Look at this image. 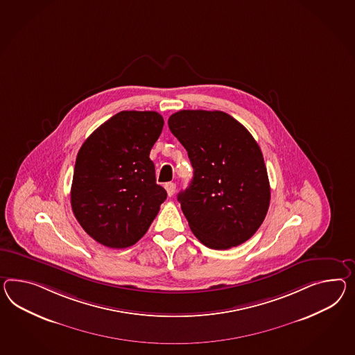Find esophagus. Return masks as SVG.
Here are the masks:
<instances>
[{
	"label": "esophagus",
	"instance_id": "esophagus-1",
	"mask_svg": "<svg viewBox=\"0 0 355 355\" xmlns=\"http://www.w3.org/2000/svg\"><path fill=\"white\" fill-rule=\"evenodd\" d=\"M164 188H166L168 197H173V194H175V191H176V184L175 182H167L164 185Z\"/></svg>",
	"mask_w": 355,
	"mask_h": 355
}]
</instances>
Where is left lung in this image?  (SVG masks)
I'll return each instance as SVG.
<instances>
[{
	"mask_svg": "<svg viewBox=\"0 0 355 355\" xmlns=\"http://www.w3.org/2000/svg\"><path fill=\"white\" fill-rule=\"evenodd\" d=\"M168 128L194 170L189 187L178 196L193 234L214 250L242 245L263 224L270 202L260 146L220 110H179Z\"/></svg>",
	"mask_w": 355,
	"mask_h": 355,
	"instance_id": "obj_1",
	"label": "left lung"
}]
</instances>
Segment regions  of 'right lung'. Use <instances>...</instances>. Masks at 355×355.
<instances>
[{
  "instance_id": "right-lung-1",
  "label": "right lung",
  "mask_w": 355,
  "mask_h": 355,
  "mask_svg": "<svg viewBox=\"0 0 355 355\" xmlns=\"http://www.w3.org/2000/svg\"><path fill=\"white\" fill-rule=\"evenodd\" d=\"M159 113L122 110L96 128L76 158L71 205L101 245L126 248L144 236L167 193L149 153L162 132Z\"/></svg>"
}]
</instances>
